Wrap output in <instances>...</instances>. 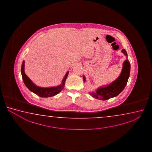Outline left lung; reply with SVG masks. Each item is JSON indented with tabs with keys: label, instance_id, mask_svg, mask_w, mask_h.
Segmentation results:
<instances>
[{
	"label": "left lung",
	"instance_id": "1",
	"mask_svg": "<svg viewBox=\"0 0 152 152\" xmlns=\"http://www.w3.org/2000/svg\"><path fill=\"white\" fill-rule=\"evenodd\" d=\"M122 52L126 56L127 53L125 49H123ZM130 72V64L129 60L126 59L124 63L123 68L120 77L112 83L105 87L99 88L96 90V93H90L93 97L99 100H107L110 98L116 97L121 93L126 85L129 79ZM83 80L85 81V76H83Z\"/></svg>",
	"mask_w": 152,
	"mask_h": 152
}]
</instances>
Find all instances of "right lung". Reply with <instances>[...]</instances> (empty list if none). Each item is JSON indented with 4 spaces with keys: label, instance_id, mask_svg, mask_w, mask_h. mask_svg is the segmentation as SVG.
I'll use <instances>...</instances> for the list:
<instances>
[{
    "label": "right lung",
    "instance_id": "right-lung-1",
    "mask_svg": "<svg viewBox=\"0 0 152 152\" xmlns=\"http://www.w3.org/2000/svg\"><path fill=\"white\" fill-rule=\"evenodd\" d=\"M21 74L23 78V82L26 85V87L32 92L36 94V95L41 97H49L56 95L57 94L62 91L64 88L65 82L66 79L69 71L65 75L64 79L62 81V85L55 87L51 88H41L37 87L31 81V80L28 78L24 72V61H23L22 67H21Z\"/></svg>",
    "mask_w": 152,
    "mask_h": 152
}]
</instances>
